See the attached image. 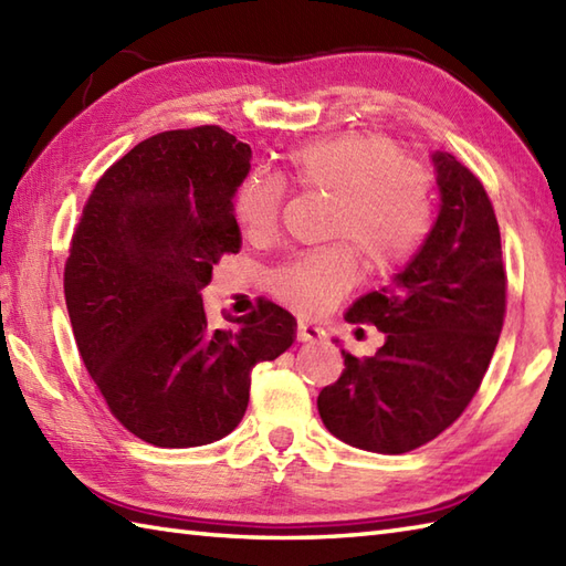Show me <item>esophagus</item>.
<instances>
[{"label": "esophagus", "mask_w": 566, "mask_h": 566, "mask_svg": "<svg viewBox=\"0 0 566 566\" xmlns=\"http://www.w3.org/2000/svg\"><path fill=\"white\" fill-rule=\"evenodd\" d=\"M323 335H326V331L318 328V326H314V323H308V321H298L296 338L302 340V343H316V340H321V338H323Z\"/></svg>", "instance_id": "obj_1"}]
</instances>
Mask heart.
I'll list each match as a JSON object with an SVG mask.
<instances>
[{
    "label": "heart",
    "mask_w": 566,
    "mask_h": 566,
    "mask_svg": "<svg viewBox=\"0 0 566 566\" xmlns=\"http://www.w3.org/2000/svg\"><path fill=\"white\" fill-rule=\"evenodd\" d=\"M286 185L331 195L326 238L340 243L304 252L268 274L282 304L304 316L328 311L357 280L389 276L411 260L432 226L430 175L391 138L345 134L306 143L284 158ZM284 191L276 179L248 175L233 191V219L252 243L280 233Z\"/></svg>",
    "instance_id": "obj_1"
}]
</instances>
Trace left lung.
Instances as JSON below:
<instances>
[{
	"mask_svg": "<svg viewBox=\"0 0 566 566\" xmlns=\"http://www.w3.org/2000/svg\"><path fill=\"white\" fill-rule=\"evenodd\" d=\"M440 213L426 243L389 286L347 311L387 340L318 394L335 438L359 450L403 454L438 438L482 387L506 316L499 221L484 185L450 153L432 155Z\"/></svg>",
	"mask_w": 566,
	"mask_h": 566,
	"instance_id": "obj_1",
	"label": "left lung"
}]
</instances>
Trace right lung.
Wrapping results in <instances>:
<instances>
[{
    "mask_svg": "<svg viewBox=\"0 0 566 566\" xmlns=\"http://www.w3.org/2000/svg\"><path fill=\"white\" fill-rule=\"evenodd\" d=\"M250 146L219 126L163 130L106 170L65 262V304L84 367L112 416L155 448H199L245 416L250 371L294 343L268 298L211 328L201 290L240 250L233 191Z\"/></svg>",
    "mask_w": 566,
    "mask_h": 566,
    "instance_id": "add662e5",
    "label": "right lung"
}]
</instances>
